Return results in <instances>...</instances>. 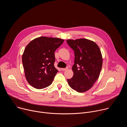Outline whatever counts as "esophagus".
I'll return each instance as SVG.
<instances>
[{"mask_svg":"<svg viewBox=\"0 0 127 127\" xmlns=\"http://www.w3.org/2000/svg\"><path fill=\"white\" fill-rule=\"evenodd\" d=\"M68 69V68H61V70L63 71H66V70Z\"/></svg>","mask_w":127,"mask_h":127,"instance_id":"1","label":"esophagus"}]
</instances>
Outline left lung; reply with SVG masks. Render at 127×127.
<instances>
[{"label": "left lung", "mask_w": 127, "mask_h": 127, "mask_svg": "<svg viewBox=\"0 0 127 127\" xmlns=\"http://www.w3.org/2000/svg\"><path fill=\"white\" fill-rule=\"evenodd\" d=\"M69 46L74 51L73 76L67 79L69 86L78 93L91 88L99 77L102 65V57L98 45L86 39H68Z\"/></svg>", "instance_id": "1"}]
</instances>
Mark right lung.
Wrapping results in <instances>:
<instances>
[{"mask_svg":"<svg viewBox=\"0 0 127 127\" xmlns=\"http://www.w3.org/2000/svg\"><path fill=\"white\" fill-rule=\"evenodd\" d=\"M64 40L57 38L40 37L30 42L22 56L25 75L28 83L37 89L50 85L58 70L54 63L55 51Z\"/></svg>","mask_w":127,"mask_h":127,"instance_id":"add662e5","label":"right lung"}]
</instances>
